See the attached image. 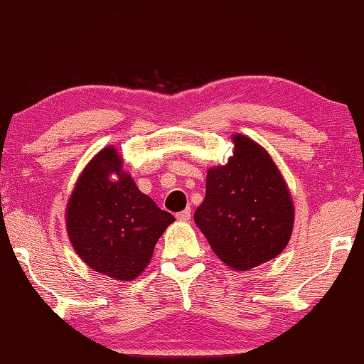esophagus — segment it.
Here are the masks:
<instances>
[{"label":"esophagus","instance_id":"1","mask_svg":"<svg viewBox=\"0 0 364 364\" xmlns=\"http://www.w3.org/2000/svg\"><path fill=\"white\" fill-rule=\"evenodd\" d=\"M189 218H191V208H184L183 212L176 213V220L180 221H189Z\"/></svg>","mask_w":364,"mask_h":364}]
</instances>
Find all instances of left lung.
Instances as JSON below:
<instances>
[{
	"label": "left lung",
	"instance_id": "left-lung-1",
	"mask_svg": "<svg viewBox=\"0 0 364 364\" xmlns=\"http://www.w3.org/2000/svg\"><path fill=\"white\" fill-rule=\"evenodd\" d=\"M228 164L207 171L205 199L194 221L212 250L234 271L278 257L294 230V202L268 151L245 134H232Z\"/></svg>",
	"mask_w": 364,
	"mask_h": 364
}]
</instances>
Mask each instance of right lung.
<instances>
[{"label": "right lung", "instance_id": "right-lung-1", "mask_svg": "<svg viewBox=\"0 0 364 364\" xmlns=\"http://www.w3.org/2000/svg\"><path fill=\"white\" fill-rule=\"evenodd\" d=\"M175 217L138 189L114 146L101 149L80 173L65 208L72 247L112 279H136Z\"/></svg>", "mask_w": 364, "mask_h": 364}]
</instances>
